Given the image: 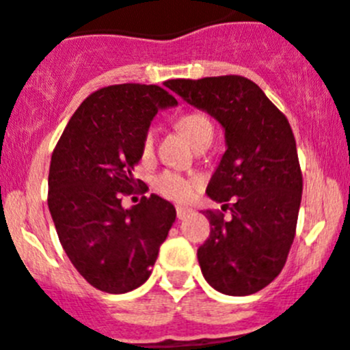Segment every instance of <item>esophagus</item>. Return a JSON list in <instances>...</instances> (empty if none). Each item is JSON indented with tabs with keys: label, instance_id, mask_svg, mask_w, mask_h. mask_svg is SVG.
<instances>
[{
	"label": "esophagus",
	"instance_id": "1",
	"mask_svg": "<svg viewBox=\"0 0 350 350\" xmlns=\"http://www.w3.org/2000/svg\"><path fill=\"white\" fill-rule=\"evenodd\" d=\"M191 212H193V210L188 208V206H178V208H176V213H178L179 220L186 219V217H188Z\"/></svg>",
	"mask_w": 350,
	"mask_h": 350
}]
</instances>
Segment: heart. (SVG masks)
Here are the masks:
<instances>
[{"label": "heart", "instance_id": "heart-1", "mask_svg": "<svg viewBox=\"0 0 350 350\" xmlns=\"http://www.w3.org/2000/svg\"><path fill=\"white\" fill-rule=\"evenodd\" d=\"M178 128L186 135L193 145H198L205 140H212L213 137V126L210 123L208 118L203 113L193 111V113H186L178 120ZM154 140L155 131L154 128H148L142 140V155L148 157L154 150ZM200 185V178L196 176H183L174 171H164L154 178V186L161 195L167 196V198L176 200V202H185L193 195L196 186Z\"/></svg>", "mask_w": 350, "mask_h": 350}]
</instances>
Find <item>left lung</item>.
I'll return each instance as SVG.
<instances>
[{
  "mask_svg": "<svg viewBox=\"0 0 350 350\" xmlns=\"http://www.w3.org/2000/svg\"><path fill=\"white\" fill-rule=\"evenodd\" d=\"M165 87L215 118L226 131L222 159L206 195L210 236L198 247L206 282L227 296L269 286L286 265L296 236L303 174L287 118L254 81L239 75L167 80Z\"/></svg>",
  "mask_w": 350,
  "mask_h": 350,
  "instance_id": "left-lung-1",
  "label": "left lung"
}]
</instances>
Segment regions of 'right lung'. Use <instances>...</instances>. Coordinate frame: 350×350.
Here are the masks:
<instances>
[{
	"label": "right lung",
	"instance_id": "right-lung-1",
	"mask_svg": "<svg viewBox=\"0 0 350 350\" xmlns=\"http://www.w3.org/2000/svg\"><path fill=\"white\" fill-rule=\"evenodd\" d=\"M178 100L159 85H109L90 94L68 121L51 157L47 205L75 269L109 294L140 287L150 277L176 208L157 195L124 210L142 140L159 109ZM140 183V181H138Z\"/></svg>",
	"mask_w": 350,
	"mask_h": 350
}]
</instances>
